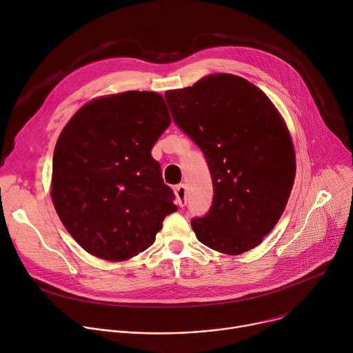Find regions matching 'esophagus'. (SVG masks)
Here are the masks:
<instances>
[{
  "label": "esophagus",
  "mask_w": 353,
  "mask_h": 353,
  "mask_svg": "<svg viewBox=\"0 0 353 353\" xmlns=\"http://www.w3.org/2000/svg\"><path fill=\"white\" fill-rule=\"evenodd\" d=\"M176 198H177V204L179 207H185L187 205V187L184 184H179L174 188Z\"/></svg>",
  "instance_id": "1"
}]
</instances>
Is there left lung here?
Returning a JSON list of instances; mask_svg holds the SVG:
<instances>
[{
	"instance_id": "8db88e82",
	"label": "left lung",
	"mask_w": 353,
	"mask_h": 353,
	"mask_svg": "<svg viewBox=\"0 0 353 353\" xmlns=\"http://www.w3.org/2000/svg\"><path fill=\"white\" fill-rule=\"evenodd\" d=\"M165 97L212 179L210 211L191 221L196 239L232 256L254 248L281 218L294 181V149L282 117L261 89L232 74L205 77Z\"/></svg>"
}]
</instances>
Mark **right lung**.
<instances>
[{
	"label": "right lung",
	"instance_id": "add662e5",
	"mask_svg": "<svg viewBox=\"0 0 353 353\" xmlns=\"http://www.w3.org/2000/svg\"><path fill=\"white\" fill-rule=\"evenodd\" d=\"M170 125L165 100L130 90L85 105L53 155L52 198L77 243L94 257L123 261L152 245L177 211L150 150Z\"/></svg>",
	"mask_w": 353,
	"mask_h": 353
}]
</instances>
